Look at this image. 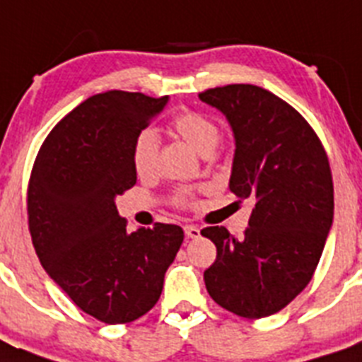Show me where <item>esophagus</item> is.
Wrapping results in <instances>:
<instances>
[{
	"mask_svg": "<svg viewBox=\"0 0 362 362\" xmlns=\"http://www.w3.org/2000/svg\"><path fill=\"white\" fill-rule=\"evenodd\" d=\"M185 233H187V238H190V239H196V238H199V235H201L199 228H197V226H194V225L185 226Z\"/></svg>",
	"mask_w": 362,
	"mask_h": 362,
	"instance_id": "esophagus-1",
	"label": "esophagus"
}]
</instances>
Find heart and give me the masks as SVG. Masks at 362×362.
I'll return each mask as SVG.
<instances>
[{"instance_id": "1", "label": "heart", "mask_w": 362, "mask_h": 362, "mask_svg": "<svg viewBox=\"0 0 362 362\" xmlns=\"http://www.w3.org/2000/svg\"><path fill=\"white\" fill-rule=\"evenodd\" d=\"M170 130L187 141L201 156H210L221 141L219 124L203 112L185 110L170 121ZM159 139L153 130H141L134 139L132 166L139 177H148L158 168ZM194 190L183 188L174 194V204L179 209H187L192 204Z\"/></svg>"}]
</instances>
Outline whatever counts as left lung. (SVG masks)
<instances>
[{
    "instance_id": "obj_1",
    "label": "left lung",
    "mask_w": 362,
    "mask_h": 362,
    "mask_svg": "<svg viewBox=\"0 0 362 362\" xmlns=\"http://www.w3.org/2000/svg\"><path fill=\"white\" fill-rule=\"evenodd\" d=\"M199 98L232 124L230 190L254 201L243 239L225 226L201 230L217 248L204 284L239 317H268L308 286L319 264L334 219L330 161L308 121L261 86H216Z\"/></svg>"
}]
</instances>
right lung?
I'll return each instance as SVG.
<instances>
[{"label":"right lung","mask_w":362,"mask_h":362,"mask_svg":"<svg viewBox=\"0 0 362 362\" xmlns=\"http://www.w3.org/2000/svg\"><path fill=\"white\" fill-rule=\"evenodd\" d=\"M168 98L95 94L50 130L32 166L28 230L41 264L78 308L124 325L158 303L183 228L127 230L114 197L136 185L134 139Z\"/></svg>","instance_id":"obj_1"}]
</instances>
